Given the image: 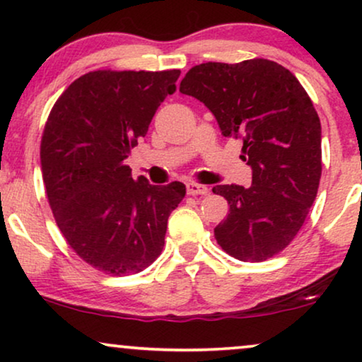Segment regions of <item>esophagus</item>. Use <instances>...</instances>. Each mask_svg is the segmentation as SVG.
Returning a JSON list of instances; mask_svg holds the SVG:
<instances>
[{
  "instance_id": "obj_1",
  "label": "esophagus",
  "mask_w": 362,
  "mask_h": 362,
  "mask_svg": "<svg viewBox=\"0 0 362 362\" xmlns=\"http://www.w3.org/2000/svg\"><path fill=\"white\" fill-rule=\"evenodd\" d=\"M186 191L189 196H206L209 192V187L204 185H197V182H187Z\"/></svg>"
}]
</instances>
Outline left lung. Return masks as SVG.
Wrapping results in <instances>:
<instances>
[{"instance_id":"obj_1","label":"left lung","mask_w":362,"mask_h":362,"mask_svg":"<svg viewBox=\"0 0 362 362\" xmlns=\"http://www.w3.org/2000/svg\"><path fill=\"white\" fill-rule=\"evenodd\" d=\"M180 92L212 112L224 136L244 141L240 158L252 186L219 185L229 216L214 229L217 244L242 262H264L285 249L308 216L321 177V123L293 74L267 59L206 62Z\"/></svg>"}]
</instances>
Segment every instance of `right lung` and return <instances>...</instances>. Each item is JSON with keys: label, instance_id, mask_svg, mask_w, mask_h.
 <instances>
[{"label": "right lung", "instance_id": "right-lung-1", "mask_svg": "<svg viewBox=\"0 0 362 362\" xmlns=\"http://www.w3.org/2000/svg\"><path fill=\"white\" fill-rule=\"evenodd\" d=\"M181 71H95L69 86L44 127L42 180L74 252L110 275L138 274L165 245L168 217L186 194L180 181H135L125 160L176 92Z\"/></svg>", "mask_w": 362, "mask_h": 362}]
</instances>
